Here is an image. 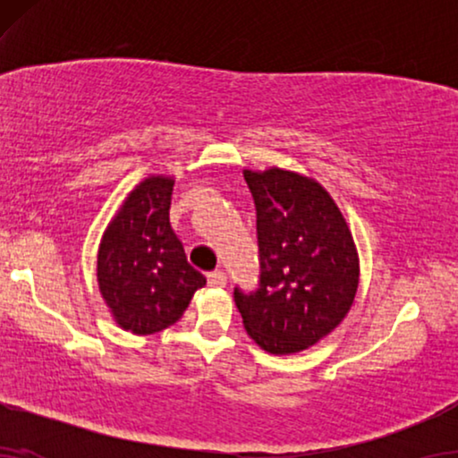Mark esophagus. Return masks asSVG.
I'll return each mask as SVG.
<instances>
[{"label": "esophagus", "instance_id": "1", "mask_svg": "<svg viewBox=\"0 0 458 458\" xmlns=\"http://www.w3.org/2000/svg\"><path fill=\"white\" fill-rule=\"evenodd\" d=\"M208 285L210 287H225L227 285V275H225L223 271H215L208 275Z\"/></svg>", "mask_w": 458, "mask_h": 458}]
</instances>
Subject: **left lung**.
I'll list each match as a JSON object with an SVG mask.
<instances>
[{
    "mask_svg": "<svg viewBox=\"0 0 458 458\" xmlns=\"http://www.w3.org/2000/svg\"><path fill=\"white\" fill-rule=\"evenodd\" d=\"M254 196L260 287L235 290L248 335L268 354L315 346L352 309L360 259L340 206L317 179L287 168H243Z\"/></svg>",
    "mask_w": 458,
    "mask_h": 458,
    "instance_id": "obj_1",
    "label": "left lung"
}]
</instances>
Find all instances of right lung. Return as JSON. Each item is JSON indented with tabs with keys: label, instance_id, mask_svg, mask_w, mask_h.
I'll return each mask as SVG.
<instances>
[{
	"label": "right lung",
	"instance_id": "right-lung-1",
	"mask_svg": "<svg viewBox=\"0 0 458 458\" xmlns=\"http://www.w3.org/2000/svg\"><path fill=\"white\" fill-rule=\"evenodd\" d=\"M174 177L148 174L124 196L98 248V287L123 331L171 327L206 285L168 221Z\"/></svg>",
	"mask_w": 458,
	"mask_h": 458
}]
</instances>
